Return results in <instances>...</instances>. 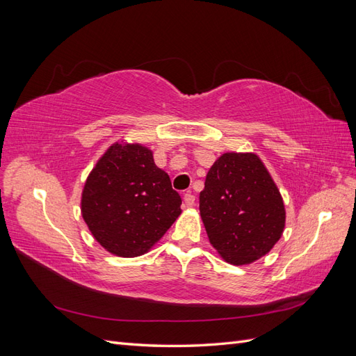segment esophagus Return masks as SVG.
<instances>
[{
	"label": "esophagus",
	"instance_id": "1",
	"mask_svg": "<svg viewBox=\"0 0 356 356\" xmlns=\"http://www.w3.org/2000/svg\"><path fill=\"white\" fill-rule=\"evenodd\" d=\"M184 204L187 208H193L196 204V196L195 195H191V193L188 191V193H186L184 195Z\"/></svg>",
	"mask_w": 356,
	"mask_h": 356
}]
</instances>
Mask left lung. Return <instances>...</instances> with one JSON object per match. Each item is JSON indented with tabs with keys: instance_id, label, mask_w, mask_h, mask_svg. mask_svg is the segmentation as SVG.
Instances as JSON below:
<instances>
[{
	"instance_id": "1",
	"label": "left lung",
	"mask_w": 356,
	"mask_h": 356,
	"mask_svg": "<svg viewBox=\"0 0 356 356\" xmlns=\"http://www.w3.org/2000/svg\"><path fill=\"white\" fill-rule=\"evenodd\" d=\"M199 209L209 242L236 266L266 255L285 227L281 193L254 154L225 153L215 161Z\"/></svg>"
}]
</instances>
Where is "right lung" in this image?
I'll list each match as a JSON object with an SVG mask.
<instances>
[{"label": "right lung", "instance_id": "right-lung-1", "mask_svg": "<svg viewBox=\"0 0 356 356\" xmlns=\"http://www.w3.org/2000/svg\"><path fill=\"white\" fill-rule=\"evenodd\" d=\"M181 203L169 175L154 165L149 149L114 144L86 181L81 213L106 251L138 257L174 224Z\"/></svg>", "mask_w": 356, "mask_h": 356}]
</instances>
